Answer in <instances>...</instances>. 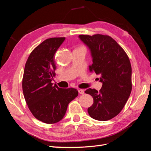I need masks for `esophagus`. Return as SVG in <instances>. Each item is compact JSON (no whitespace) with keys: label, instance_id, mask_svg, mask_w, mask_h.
Returning a JSON list of instances; mask_svg holds the SVG:
<instances>
[{"label":"esophagus","instance_id":"34e87169","mask_svg":"<svg viewBox=\"0 0 151 151\" xmlns=\"http://www.w3.org/2000/svg\"><path fill=\"white\" fill-rule=\"evenodd\" d=\"M78 92H79V93H80V94H83V93H85L84 90H83V89H79L78 90Z\"/></svg>","mask_w":151,"mask_h":151}]
</instances>
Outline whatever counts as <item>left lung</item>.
Returning a JSON list of instances; mask_svg holds the SVG:
<instances>
[{
	"label": "left lung",
	"mask_w": 151,
	"mask_h": 151,
	"mask_svg": "<svg viewBox=\"0 0 151 151\" xmlns=\"http://www.w3.org/2000/svg\"><path fill=\"white\" fill-rule=\"evenodd\" d=\"M79 38L88 47L92 59L90 72L100 76L102 87L98 92L88 88L93 105L88 109L90 116L107 121L122 111L132 90V68L124 50L108 35H81Z\"/></svg>",
	"instance_id": "obj_1"
}]
</instances>
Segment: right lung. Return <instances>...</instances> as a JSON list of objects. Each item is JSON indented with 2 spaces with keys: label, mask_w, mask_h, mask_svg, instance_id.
Masks as SVG:
<instances>
[{
  "label": "right lung",
  "mask_w": 151,
  "mask_h": 151,
  "mask_svg": "<svg viewBox=\"0 0 151 151\" xmlns=\"http://www.w3.org/2000/svg\"><path fill=\"white\" fill-rule=\"evenodd\" d=\"M65 37L46 39L33 50L26 63L22 90L35 118L48 124L64 118L70 102L78 96L76 88H61L52 83L56 69L55 53Z\"/></svg>",
  "instance_id": "obj_1"
}]
</instances>
